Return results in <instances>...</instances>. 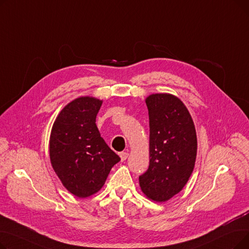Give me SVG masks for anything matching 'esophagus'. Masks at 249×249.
<instances>
[{
	"label": "esophagus",
	"instance_id": "1",
	"mask_svg": "<svg viewBox=\"0 0 249 249\" xmlns=\"http://www.w3.org/2000/svg\"><path fill=\"white\" fill-rule=\"evenodd\" d=\"M128 156H129V153H128V152H125V151L120 152V158H121V160H122V161L126 160Z\"/></svg>",
	"mask_w": 249,
	"mask_h": 249
}]
</instances>
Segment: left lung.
Instances as JSON below:
<instances>
[{
    "mask_svg": "<svg viewBox=\"0 0 249 249\" xmlns=\"http://www.w3.org/2000/svg\"><path fill=\"white\" fill-rule=\"evenodd\" d=\"M149 116V165L139 176L147 198L165 202L185 187L197 155V136L182 102L169 94L146 99Z\"/></svg>",
    "mask_w": 249,
    "mask_h": 249,
    "instance_id": "8db88e82",
    "label": "left lung"
}]
</instances>
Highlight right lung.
I'll use <instances>...</instances> for the list:
<instances>
[{"label": "right lung", "instance_id": "1", "mask_svg": "<svg viewBox=\"0 0 249 249\" xmlns=\"http://www.w3.org/2000/svg\"><path fill=\"white\" fill-rule=\"evenodd\" d=\"M102 101L82 97L65 106L50 135V160L63 186L78 198L101 190L111 168L120 161L96 125Z\"/></svg>", "mask_w": 249, "mask_h": 249}]
</instances>
